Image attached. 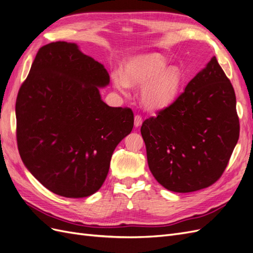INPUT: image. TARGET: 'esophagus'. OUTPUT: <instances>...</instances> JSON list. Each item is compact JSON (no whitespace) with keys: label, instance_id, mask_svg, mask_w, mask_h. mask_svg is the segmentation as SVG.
<instances>
[{"label":"esophagus","instance_id":"obj_1","mask_svg":"<svg viewBox=\"0 0 253 253\" xmlns=\"http://www.w3.org/2000/svg\"><path fill=\"white\" fill-rule=\"evenodd\" d=\"M141 124H142L141 116H140V115H136V116L134 117V125H135V126L138 127V126H141Z\"/></svg>","mask_w":253,"mask_h":253}]
</instances>
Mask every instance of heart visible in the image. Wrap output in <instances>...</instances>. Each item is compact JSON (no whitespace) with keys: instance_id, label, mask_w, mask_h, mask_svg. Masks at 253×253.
Wrapping results in <instances>:
<instances>
[{"instance_id":"obj_1","label":"heart","mask_w":253,"mask_h":253,"mask_svg":"<svg viewBox=\"0 0 253 253\" xmlns=\"http://www.w3.org/2000/svg\"><path fill=\"white\" fill-rule=\"evenodd\" d=\"M167 60L151 53L136 58L125 70L113 74V83L121 93L126 94L129 85L144 86L141 93L142 103L150 110L163 109L177 97L182 76L177 66H168Z\"/></svg>"}]
</instances>
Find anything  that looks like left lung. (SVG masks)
Instances as JSON below:
<instances>
[{"instance_id": "1", "label": "left lung", "mask_w": 253, "mask_h": 253, "mask_svg": "<svg viewBox=\"0 0 253 253\" xmlns=\"http://www.w3.org/2000/svg\"><path fill=\"white\" fill-rule=\"evenodd\" d=\"M140 132L150 171L163 187L188 193L215 182L240 136L234 89L216 58Z\"/></svg>"}]
</instances>
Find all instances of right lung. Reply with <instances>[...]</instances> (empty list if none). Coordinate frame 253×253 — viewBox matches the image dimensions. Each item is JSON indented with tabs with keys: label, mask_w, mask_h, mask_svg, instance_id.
I'll return each mask as SVG.
<instances>
[{
	"label": "right lung",
	"mask_w": 253,
	"mask_h": 253,
	"mask_svg": "<svg viewBox=\"0 0 253 253\" xmlns=\"http://www.w3.org/2000/svg\"><path fill=\"white\" fill-rule=\"evenodd\" d=\"M110 83L104 66L78 45L41 47L16 102L20 156L51 192L86 197L101 188L115 148L131 133L134 114L104 103L99 88Z\"/></svg>",
	"instance_id": "add662e5"
}]
</instances>
